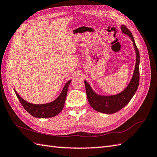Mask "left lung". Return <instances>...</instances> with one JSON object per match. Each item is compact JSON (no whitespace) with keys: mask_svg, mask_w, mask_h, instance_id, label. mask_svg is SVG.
Instances as JSON below:
<instances>
[{"mask_svg":"<svg viewBox=\"0 0 157 157\" xmlns=\"http://www.w3.org/2000/svg\"><path fill=\"white\" fill-rule=\"evenodd\" d=\"M122 33L130 37L133 42V46L136 52V65L132 79L126 88L122 92L116 95L111 96H102L95 92L90 85L84 80L86 87V96L88 102L94 110L105 114L115 113L123 107H124L130 102L132 97L134 96L140 83V53L135 43L132 33L124 25H121Z\"/></svg>","mask_w":157,"mask_h":157,"instance_id":"1","label":"left lung"}]
</instances>
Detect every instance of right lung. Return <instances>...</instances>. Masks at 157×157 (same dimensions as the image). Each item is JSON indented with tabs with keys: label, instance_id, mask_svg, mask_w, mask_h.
Here are the masks:
<instances>
[{
	"label": "right lung",
	"instance_id": "add662e5",
	"mask_svg": "<svg viewBox=\"0 0 157 157\" xmlns=\"http://www.w3.org/2000/svg\"><path fill=\"white\" fill-rule=\"evenodd\" d=\"M71 80H69L65 84V86L61 91L59 96L57 98L53 101L44 103V104H33L24 100L20 95L17 94L15 89L16 96L20 100L23 108L29 113L33 117L36 118H50L54 117L62 111L63 108L65 99L67 97V90Z\"/></svg>",
	"mask_w": 157,
	"mask_h": 157
}]
</instances>
